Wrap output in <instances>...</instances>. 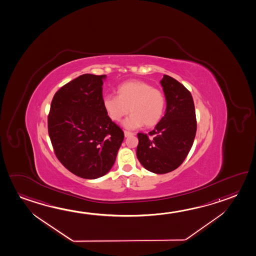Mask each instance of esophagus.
<instances>
[{
    "label": "esophagus",
    "instance_id": "esophagus-1",
    "mask_svg": "<svg viewBox=\"0 0 256 256\" xmlns=\"http://www.w3.org/2000/svg\"><path fill=\"white\" fill-rule=\"evenodd\" d=\"M132 135H134V134H132L130 132H127V130H124V136H126V138L127 137H130Z\"/></svg>",
    "mask_w": 256,
    "mask_h": 256
}]
</instances>
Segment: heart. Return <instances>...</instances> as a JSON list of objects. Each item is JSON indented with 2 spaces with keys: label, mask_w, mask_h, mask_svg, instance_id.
<instances>
[{
  "label": "heart",
  "mask_w": 256,
  "mask_h": 256,
  "mask_svg": "<svg viewBox=\"0 0 256 256\" xmlns=\"http://www.w3.org/2000/svg\"><path fill=\"white\" fill-rule=\"evenodd\" d=\"M106 112L113 121H121L130 111L132 114L122 122L126 129L134 130L142 126L152 127L160 121L165 111L164 94L142 80H129L117 88V96H106L103 100Z\"/></svg>",
  "instance_id": "heart-1"
}]
</instances>
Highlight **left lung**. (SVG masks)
Wrapping results in <instances>:
<instances>
[{
	"label": "left lung",
	"instance_id": "1",
	"mask_svg": "<svg viewBox=\"0 0 256 256\" xmlns=\"http://www.w3.org/2000/svg\"><path fill=\"white\" fill-rule=\"evenodd\" d=\"M165 94V116L147 134H138L136 154L144 168L152 173L166 174L186 160L196 134L194 100L186 88L164 75L160 80Z\"/></svg>",
	"mask_w": 256,
	"mask_h": 256
}]
</instances>
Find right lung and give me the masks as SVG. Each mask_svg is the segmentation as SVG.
<instances>
[{"label": "right lung", "mask_w": 256, "mask_h": 256, "mask_svg": "<svg viewBox=\"0 0 256 256\" xmlns=\"http://www.w3.org/2000/svg\"><path fill=\"white\" fill-rule=\"evenodd\" d=\"M106 75L86 74L57 91L48 116V134L57 158L84 179L108 173L124 138L103 106Z\"/></svg>", "instance_id": "right-lung-1"}]
</instances>
